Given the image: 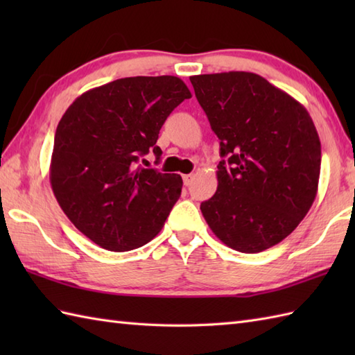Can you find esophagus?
Here are the masks:
<instances>
[{"mask_svg": "<svg viewBox=\"0 0 355 355\" xmlns=\"http://www.w3.org/2000/svg\"><path fill=\"white\" fill-rule=\"evenodd\" d=\"M192 180H193V173H187V175H183V182L186 186H189L192 183Z\"/></svg>", "mask_w": 355, "mask_h": 355, "instance_id": "esophagus-1", "label": "esophagus"}]
</instances>
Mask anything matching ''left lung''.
<instances>
[{
  "instance_id": "1",
  "label": "left lung",
  "mask_w": 355,
  "mask_h": 355,
  "mask_svg": "<svg viewBox=\"0 0 355 355\" xmlns=\"http://www.w3.org/2000/svg\"><path fill=\"white\" fill-rule=\"evenodd\" d=\"M191 82L223 157L202 216L233 250H267L297 227L318 193L322 153L313 119L259 74H200Z\"/></svg>"
}]
</instances>
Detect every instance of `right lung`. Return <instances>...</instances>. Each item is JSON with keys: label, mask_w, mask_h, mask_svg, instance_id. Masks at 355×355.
Returning <instances> with one entry per match:
<instances>
[{"label": "right lung", "mask_w": 355, "mask_h": 355, "mask_svg": "<svg viewBox=\"0 0 355 355\" xmlns=\"http://www.w3.org/2000/svg\"><path fill=\"white\" fill-rule=\"evenodd\" d=\"M192 94L175 76L112 80L80 94L55 134L53 193L87 238L110 252L134 250L162 230L182 195L178 173L137 166L164 120Z\"/></svg>", "instance_id": "obj_1"}]
</instances>
